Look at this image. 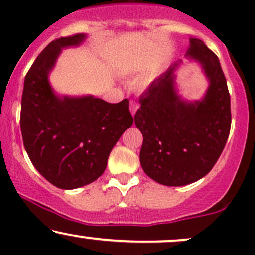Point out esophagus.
Wrapping results in <instances>:
<instances>
[{"instance_id":"1","label":"esophagus","mask_w":255,"mask_h":255,"mask_svg":"<svg viewBox=\"0 0 255 255\" xmlns=\"http://www.w3.org/2000/svg\"><path fill=\"white\" fill-rule=\"evenodd\" d=\"M139 103H136L135 101H130V104H129V109H130V113H131V115H135V113H136V110L139 109Z\"/></svg>"}]
</instances>
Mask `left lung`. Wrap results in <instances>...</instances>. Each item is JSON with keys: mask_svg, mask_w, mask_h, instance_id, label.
Here are the masks:
<instances>
[{"mask_svg": "<svg viewBox=\"0 0 255 255\" xmlns=\"http://www.w3.org/2000/svg\"><path fill=\"white\" fill-rule=\"evenodd\" d=\"M189 42L186 56L200 63L209 79L204 98L181 99L175 89V63L140 97L141 107L134 116L144 136L140 164L164 186H186L209 174L230 133V95L218 57L203 40Z\"/></svg>", "mask_w": 255, "mask_h": 255, "instance_id": "8db88e82", "label": "left lung"}]
</instances>
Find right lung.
Returning a JSON list of instances; mask_svg holds the SVG:
<instances>
[{"mask_svg": "<svg viewBox=\"0 0 255 255\" xmlns=\"http://www.w3.org/2000/svg\"><path fill=\"white\" fill-rule=\"evenodd\" d=\"M86 34L52 40L25 77L20 127L25 150L44 178L61 189L86 186L107 168L113 147L133 125L127 98L111 104L93 96H57L49 83L61 51Z\"/></svg>", "mask_w": 255, "mask_h": 255, "instance_id": "right-lung-1", "label": "right lung"}]
</instances>
